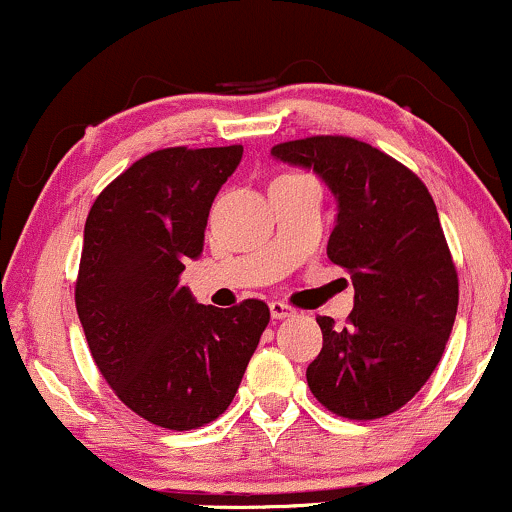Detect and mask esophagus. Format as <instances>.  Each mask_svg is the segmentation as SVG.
<instances>
[{
	"instance_id": "obj_1",
	"label": "esophagus",
	"mask_w": 512,
	"mask_h": 512,
	"mask_svg": "<svg viewBox=\"0 0 512 512\" xmlns=\"http://www.w3.org/2000/svg\"><path fill=\"white\" fill-rule=\"evenodd\" d=\"M269 313H272L274 320H284V317H291L296 310H293L291 305L284 301H272L269 303Z\"/></svg>"
}]
</instances>
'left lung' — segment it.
<instances>
[{
	"label": "left lung",
	"mask_w": 512,
	"mask_h": 512,
	"mask_svg": "<svg viewBox=\"0 0 512 512\" xmlns=\"http://www.w3.org/2000/svg\"><path fill=\"white\" fill-rule=\"evenodd\" d=\"M272 156L310 168L332 190L327 257L349 269L356 291L342 330L317 317L310 392L344 419L392 414L431 378L457 315V272L433 197L407 166L351 137L296 139Z\"/></svg>",
	"instance_id": "left-lung-1"
}]
</instances>
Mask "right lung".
Returning a JSON list of instances; mask_svg holds the SVG:
<instances>
[{
	"mask_svg": "<svg viewBox=\"0 0 512 512\" xmlns=\"http://www.w3.org/2000/svg\"><path fill=\"white\" fill-rule=\"evenodd\" d=\"M240 158V144L154 151L88 211L74 293L88 349L115 395L170 431L219 419L269 322L267 303L221 310L180 284Z\"/></svg>",
	"mask_w": 512,
	"mask_h": 512,
	"instance_id": "add662e5",
	"label": "right lung"
}]
</instances>
